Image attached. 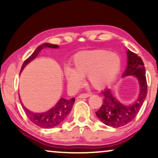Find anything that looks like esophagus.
<instances>
[{"label": "esophagus", "instance_id": "obj_1", "mask_svg": "<svg viewBox=\"0 0 158 158\" xmlns=\"http://www.w3.org/2000/svg\"><path fill=\"white\" fill-rule=\"evenodd\" d=\"M90 96V94H81L78 97H79V99H82V98H88V97H89Z\"/></svg>", "mask_w": 158, "mask_h": 158}]
</instances>
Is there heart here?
<instances>
[{"instance_id":"obj_1","label":"heart","mask_w":158,"mask_h":158,"mask_svg":"<svg viewBox=\"0 0 158 158\" xmlns=\"http://www.w3.org/2000/svg\"><path fill=\"white\" fill-rule=\"evenodd\" d=\"M73 68L64 69V77L70 90L82 85L83 77L88 76L90 84L95 88H103L111 83L121 69L122 61L118 53L105 50L79 52L73 56Z\"/></svg>"}]
</instances>
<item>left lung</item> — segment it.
I'll return each mask as SVG.
<instances>
[{"label":"left lung","mask_w":158,"mask_h":158,"mask_svg":"<svg viewBox=\"0 0 158 158\" xmlns=\"http://www.w3.org/2000/svg\"><path fill=\"white\" fill-rule=\"evenodd\" d=\"M126 53L128 64L122 77L134 76L136 77L139 86L138 97L135 102L126 106L114 97L111 90L106 88L102 92L104 95L103 104L96 112L98 118L104 124L115 128L125 126L135 118L147 95L146 70L143 60L131 50H128Z\"/></svg>","instance_id":"1"}]
</instances>
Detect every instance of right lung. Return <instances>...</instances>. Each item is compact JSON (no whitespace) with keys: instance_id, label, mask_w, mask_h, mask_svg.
Listing matches in <instances>:
<instances>
[{"instance_id":"obj_1","label":"right lung","mask_w":158,"mask_h":158,"mask_svg":"<svg viewBox=\"0 0 158 158\" xmlns=\"http://www.w3.org/2000/svg\"><path fill=\"white\" fill-rule=\"evenodd\" d=\"M47 48H58L59 46L56 44H48V43H44V44L40 45L36 48L33 53L24 61L22 67H21V72L22 71L23 69L25 68L27 64H29L30 61H32L37 57L41 50ZM20 102L21 103V106H22L27 117L32 123L41 128H50L57 126L58 125H59L64 120V119L70 114V110L73 108L74 102H75V98H72L70 100L65 99L64 98H61L59 102L56 103V106L52 107L51 109L46 112H43V113H34V112L30 111L26 107H24L21 100Z\"/></svg>"}]
</instances>
